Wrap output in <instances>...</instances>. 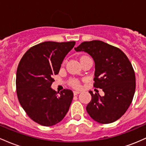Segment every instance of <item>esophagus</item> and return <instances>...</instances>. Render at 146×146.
<instances>
[{
    "mask_svg": "<svg viewBox=\"0 0 146 146\" xmlns=\"http://www.w3.org/2000/svg\"><path fill=\"white\" fill-rule=\"evenodd\" d=\"M73 93H74V95H77L79 94V93H81V92L80 91H74Z\"/></svg>",
    "mask_w": 146,
    "mask_h": 146,
    "instance_id": "1",
    "label": "esophagus"
}]
</instances>
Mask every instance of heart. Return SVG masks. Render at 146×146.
I'll use <instances>...</instances> for the list:
<instances>
[{
  "mask_svg": "<svg viewBox=\"0 0 146 146\" xmlns=\"http://www.w3.org/2000/svg\"><path fill=\"white\" fill-rule=\"evenodd\" d=\"M70 83H71L72 86L74 87V88H78V87H79V82L76 79L71 80V81H70Z\"/></svg>",
  "mask_w": 146,
  "mask_h": 146,
  "instance_id": "b5f03b06",
  "label": "heart"
}]
</instances>
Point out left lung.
Wrapping results in <instances>:
<instances>
[{
    "label": "left lung",
    "mask_w": 146,
    "mask_h": 146,
    "mask_svg": "<svg viewBox=\"0 0 146 146\" xmlns=\"http://www.w3.org/2000/svg\"><path fill=\"white\" fill-rule=\"evenodd\" d=\"M85 52L94 62V84L104 96L90 91L91 101L86 107L92 119L99 123H110L125 114L133 99L136 88L132 65L120 49L101 40L83 42L74 48Z\"/></svg>",
    "instance_id": "left-lung-1"
}]
</instances>
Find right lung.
<instances>
[{"instance_id":"add662e5","label":"right lung","mask_w":146,"mask_h":146,"mask_svg":"<svg viewBox=\"0 0 146 146\" xmlns=\"http://www.w3.org/2000/svg\"><path fill=\"white\" fill-rule=\"evenodd\" d=\"M75 41H46L31 47L16 72V92L22 108L34 121L52 126L61 121L73 99L71 90L56 92L51 88L63 59Z\"/></svg>"}]
</instances>
